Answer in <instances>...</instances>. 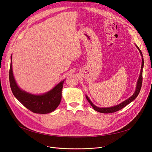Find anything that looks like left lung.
<instances>
[{
  "instance_id": "obj_1",
  "label": "left lung",
  "mask_w": 152,
  "mask_h": 152,
  "mask_svg": "<svg viewBox=\"0 0 152 152\" xmlns=\"http://www.w3.org/2000/svg\"><path fill=\"white\" fill-rule=\"evenodd\" d=\"M137 48L138 49V50H140V54L141 55V56L142 57V53L141 51V50L140 49V48L137 47V45H136ZM143 65H144V60H143V58H142V65H141V73H140V75L139 77V79L138 80H137V86H136V89L134 92V93L133 94V95L130 97L129 98H128L127 100L124 101L122 103H121V104H119L117 106H115V107H109V108H99L97 107L96 106H95L93 103L91 102V100L89 99V98L87 97L86 96V98L88 101L89 103L91 104V105L93 107V108H94V110L96 111H97L98 112L100 113H114L115 112L118 111V110H121L122 108H123L124 107H125L126 105H127L128 104H129L131 102H132L133 100L135 99L137 97V96H138L141 88V86H142V68H143Z\"/></svg>"
}]
</instances>
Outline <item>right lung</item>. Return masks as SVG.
<instances>
[{"mask_svg": "<svg viewBox=\"0 0 152 152\" xmlns=\"http://www.w3.org/2000/svg\"><path fill=\"white\" fill-rule=\"evenodd\" d=\"M9 76L12 94L24 107L32 112L40 114L50 113L56 110L60 103L64 80L59 82L47 93L42 95H34L21 90L16 84L12 73V60Z\"/></svg>", "mask_w": 152, "mask_h": 152, "instance_id": "right-lung-1", "label": "right lung"}]
</instances>
